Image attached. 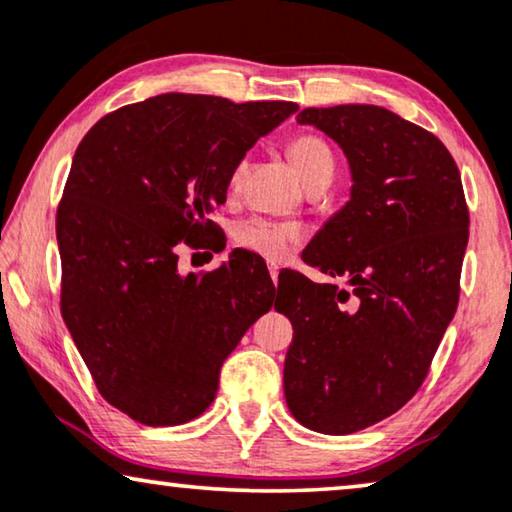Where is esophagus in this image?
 <instances>
[{
    "label": "esophagus",
    "mask_w": 512,
    "mask_h": 512,
    "mask_svg": "<svg viewBox=\"0 0 512 512\" xmlns=\"http://www.w3.org/2000/svg\"><path fill=\"white\" fill-rule=\"evenodd\" d=\"M278 269H281V267H278V264L276 262H269V274H271V281H278Z\"/></svg>",
    "instance_id": "obj_1"
}]
</instances>
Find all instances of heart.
<instances>
[{
  "label": "heart",
  "instance_id": "obj_1",
  "mask_svg": "<svg viewBox=\"0 0 512 512\" xmlns=\"http://www.w3.org/2000/svg\"><path fill=\"white\" fill-rule=\"evenodd\" d=\"M288 156L304 182L311 180L313 175L335 168V159H332L330 147H327L320 138H316V135H295V138L288 142ZM243 173L245 161H238L229 177L231 187L241 185ZM234 243L238 248L250 250L255 252V255L264 257V260L278 262L299 243V229L295 224L255 215L236 224Z\"/></svg>",
  "mask_w": 512,
  "mask_h": 512
}]
</instances>
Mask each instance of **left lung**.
<instances>
[{"mask_svg":"<svg viewBox=\"0 0 512 512\" xmlns=\"http://www.w3.org/2000/svg\"><path fill=\"white\" fill-rule=\"evenodd\" d=\"M297 121L344 149L353 187L302 255L335 283L278 276L274 309L295 330L285 400L302 426L346 435L424 384L459 304L468 206L447 147L384 107H306Z\"/></svg>","mask_w":512,"mask_h":512,"instance_id":"left-lung-1","label":"left lung"}]
</instances>
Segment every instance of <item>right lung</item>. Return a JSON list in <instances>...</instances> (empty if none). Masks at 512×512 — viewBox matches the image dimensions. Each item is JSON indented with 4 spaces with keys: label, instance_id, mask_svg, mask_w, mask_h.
Returning a JSON list of instances; mask_svg holds the SVG:
<instances>
[{
    "label": "right lung",
    "instance_id": "obj_1",
    "mask_svg": "<svg viewBox=\"0 0 512 512\" xmlns=\"http://www.w3.org/2000/svg\"><path fill=\"white\" fill-rule=\"evenodd\" d=\"M292 112L285 100L163 93L105 114L74 152L56 215L60 311L102 398L140 424L206 412L222 363L274 304L252 252L180 276L175 248L217 234L208 215L231 170Z\"/></svg>",
    "mask_w": 512,
    "mask_h": 512
}]
</instances>
